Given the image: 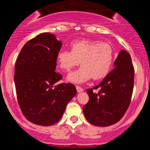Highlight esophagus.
<instances>
[{"label":"esophagus","instance_id":"obj_1","mask_svg":"<svg viewBox=\"0 0 150 150\" xmlns=\"http://www.w3.org/2000/svg\"><path fill=\"white\" fill-rule=\"evenodd\" d=\"M76 90L78 91V93H81V92L83 91V89L82 87H79V86H76Z\"/></svg>","mask_w":150,"mask_h":150}]
</instances>
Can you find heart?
I'll return each instance as SVG.
<instances>
[{
    "mask_svg": "<svg viewBox=\"0 0 150 150\" xmlns=\"http://www.w3.org/2000/svg\"><path fill=\"white\" fill-rule=\"evenodd\" d=\"M70 47L71 51L62 49L57 54L59 67L64 71H70L79 63L82 65L68 75L69 81L83 83L92 77L98 80L110 72L114 58V50L110 44L83 40L73 42Z\"/></svg>",
    "mask_w": 150,
    "mask_h": 150,
    "instance_id": "b5f03b06",
    "label": "heart"
}]
</instances>
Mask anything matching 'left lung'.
<instances>
[{"label": "left lung", "mask_w": 150, "mask_h": 150, "mask_svg": "<svg viewBox=\"0 0 150 150\" xmlns=\"http://www.w3.org/2000/svg\"><path fill=\"white\" fill-rule=\"evenodd\" d=\"M114 64L115 68L99 84L87 90L89 102L83 105V114L89 122L96 126L117 123L130 105L134 77L131 56L122 50Z\"/></svg>", "instance_id": "8db88e82"}]
</instances>
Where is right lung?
<instances>
[{
  "mask_svg": "<svg viewBox=\"0 0 150 150\" xmlns=\"http://www.w3.org/2000/svg\"><path fill=\"white\" fill-rule=\"evenodd\" d=\"M62 42L43 33L25 43L16 59L14 81L18 105L30 122L52 125L61 119L77 93L72 83H56L62 75L55 72Z\"/></svg>",
  "mask_w": 150,
  "mask_h": 150,
  "instance_id": "right-lung-1",
  "label": "right lung"
}]
</instances>
